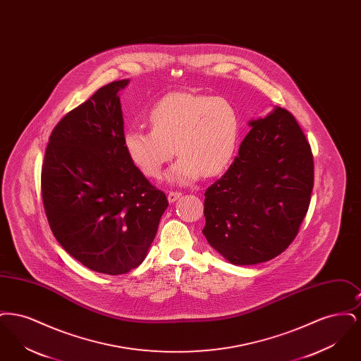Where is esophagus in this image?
Segmentation results:
<instances>
[{
  "label": "esophagus",
  "mask_w": 361,
  "mask_h": 361,
  "mask_svg": "<svg viewBox=\"0 0 361 361\" xmlns=\"http://www.w3.org/2000/svg\"><path fill=\"white\" fill-rule=\"evenodd\" d=\"M180 196H181V192H169L168 193V200H169V203H174L177 199H180Z\"/></svg>",
  "instance_id": "esophagus-1"
}]
</instances>
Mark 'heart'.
<instances>
[{
  "instance_id": "b5f03b06",
  "label": "heart",
  "mask_w": 361,
  "mask_h": 361,
  "mask_svg": "<svg viewBox=\"0 0 361 361\" xmlns=\"http://www.w3.org/2000/svg\"><path fill=\"white\" fill-rule=\"evenodd\" d=\"M149 121L150 131L130 128L123 135L128 158L147 177H158L174 152L180 158L168 181L188 184L202 174L215 176L230 164L238 145L240 114L221 96L169 93L152 108Z\"/></svg>"
}]
</instances>
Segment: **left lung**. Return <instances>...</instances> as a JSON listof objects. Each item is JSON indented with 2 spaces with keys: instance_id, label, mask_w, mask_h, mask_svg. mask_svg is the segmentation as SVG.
Returning a JSON list of instances; mask_svg holds the SVG:
<instances>
[{
  "instance_id": "obj_1",
  "label": "left lung",
  "mask_w": 361,
  "mask_h": 361,
  "mask_svg": "<svg viewBox=\"0 0 361 361\" xmlns=\"http://www.w3.org/2000/svg\"><path fill=\"white\" fill-rule=\"evenodd\" d=\"M252 130L238 155L204 193L208 243L234 265H255L283 253L309 209L314 159L298 121L276 106Z\"/></svg>"
}]
</instances>
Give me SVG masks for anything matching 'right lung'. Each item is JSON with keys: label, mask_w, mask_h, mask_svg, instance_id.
Segmentation results:
<instances>
[{"label": "right lung", "mask_w": 361, "mask_h": 361, "mask_svg": "<svg viewBox=\"0 0 361 361\" xmlns=\"http://www.w3.org/2000/svg\"><path fill=\"white\" fill-rule=\"evenodd\" d=\"M121 80L100 87L52 130L42 197L52 234L86 268L123 275L137 268L168 207L123 146Z\"/></svg>", "instance_id": "right-lung-1"}]
</instances>
